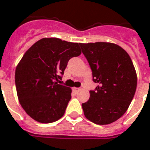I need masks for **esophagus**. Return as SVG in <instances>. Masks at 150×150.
Returning a JSON list of instances; mask_svg holds the SVG:
<instances>
[{
    "mask_svg": "<svg viewBox=\"0 0 150 150\" xmlns=\"http://www.w3.org/2000/svg\"><path fill=\"white\" fill-rule=\"evenodd\" d=\"M80 90V88H78V87H73V91L75 92V93H77Z\"/></svg>",
    "mask_w": 150,
    "mask_h": 150,
    "instance_id": "34e87169",
    "label": "esophagus"
}]
</instances>
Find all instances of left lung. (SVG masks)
<instances>
[{"mask_svg": "<svg viewBox=\"0 0 150 150\" xmlns=\"http://www.w3.org/2000/svg\"><path fill=\"white\" fill-rule=\"evenodd\" d=\"M89 63L93 81L89 100L82 104L85 117L98 125L120 118L128 109L137 88V74L131 59L122 47L106 42L80 44Z\"/></svg>", "mask_w": 150, "mask_h": 150, "instance_id": "left-lung-1", "label": "left lung"}]
</instances>
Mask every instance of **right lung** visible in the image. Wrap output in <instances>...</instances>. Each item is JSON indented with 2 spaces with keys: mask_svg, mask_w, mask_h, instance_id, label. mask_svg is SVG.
Instances as JSON below:
<instances>
[{
  "mask_svg": "<svg viewBox=\"0 0 150 150\" xmlns=\"http://www.w3.org/2000/svg\"><path fill=\"white\" fill-rule=\"evenodd\" d=\"M79 43L43 38L23 55L15 83L23 109L34 120L51 123L65 113L71 98L70 87L58 83L70 59L81 54Z\"/></svg>",
  "mask_w": 150,
  "mask_h": 150,
  "instance_id": "obj_1",
  "label": "right lung"
}]
</instances>
